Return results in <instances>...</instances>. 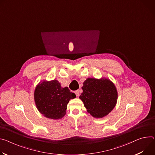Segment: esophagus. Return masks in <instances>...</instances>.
Here are the masks:
<instances>
[{
    "mask_svg": "<svg viewBox=\"0 0 155 155\" xmlns=\"http://www.w3.org/2000/svg\"><path fill=\"white\" fill-rule=\"evenodd\" d=\"M75 94L77 95V96H78L80 95V91H79L78 90L75 91Z\"/></svg>",
    "mask_w": 155,
    "mask_h": 155,
    "instance_id": "obj_1",
    "label": "esophagus"
}]
</instances>
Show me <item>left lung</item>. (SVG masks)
<instances>
[{
  "instance_id": "obj_1",
  "label": "left lung",
  "mask_w": 155,
  "mask_h": 155,
  "mask_svg": "<svg viewBox=\"0 0 155 155\" xmlns=\"http://www.w3.org/2000/svg\"><path fill=\"white\" fill-rule=\"evenodd\" d=\"M81 88L83 93L79 98L93 117L103 118L116 106L118 93L115 85L109 79L88 78Z\"/></svg>"
}]
</instances>
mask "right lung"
<instances>
[{
	"instance_id": "add662e5",
	"label": "right lung",
	"mask_w": 155,
	"mask_h": 155,
	"mask_svg": "<svg viewBox=\"0 0 155 155\" xmlns=\"http://www.w3.org/2000/svg\"><path fill=\"white\" fill-rule=\"evenodd\" d=\"M76 95L68 87L62 88L57 80L40 81L35 88L34 100L36 106L45 117L58 120L66 114L67 104Z\"/></svg>"
}]
</instances>
